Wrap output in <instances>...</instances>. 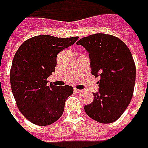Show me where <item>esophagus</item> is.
Wrapping results in <instances>:
<instances>
[{"instance_id":"34e87169","label":"esophagus","mask_w":148,"mask_h":148,"mask_svg":"<svg viewBox=\"0 0 148 148\" xmlns=\"http://www.w3.org/2000/svg\"><path fill=\"white\" fill-rule=\"evenodd\" d=\"M83 90H78V89L77 88H74V92H76V93H82Z\"/></svg>"}]
</instances>
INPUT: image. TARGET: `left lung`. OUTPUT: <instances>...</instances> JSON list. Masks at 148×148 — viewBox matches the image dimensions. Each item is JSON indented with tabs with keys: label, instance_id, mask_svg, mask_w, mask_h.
<instances>
[{
	"label": "left lung",
	"instance_id": "obj_1",
	"mask_svg": "<svg viewBox=\"0 0 148 148\" xmlns=\"http://www.w3.org/2000/svg\"><path fill=\"white\" fill-rule=\"evenodd\" d=\"M89 53L91 73L99 77V91L85 105L89 117L101 123L116 121L133 97L136 66L128 46L110 34H95L77 43Z\"/></svg>",
	"mask_w": 148,
	"mask_h": 148
}]
</instances>
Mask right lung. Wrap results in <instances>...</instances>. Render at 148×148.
<instances>
[{
	"label": "right lung",
	"instance_id": "1",
	"mask_svg": "<svg viewBox=\"0 0 148 148\" xmlns=\"http://www.w3.org/2000/svg\"><path fill=\"white\" fill-rule=\"evenodd\" d=\"M77 39L38 35L25 41L14 54L10 73L12 93L19 110L33 123L47 126L62 115L73 88L49 86L47 79L55 71L58 53Z\"/></svg>",
	"mask_w": 148,
	"mask_h": 148
}]
</instances>
